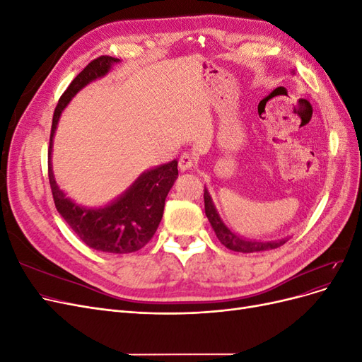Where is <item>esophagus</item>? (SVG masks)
<instances>
[{
  "label": "esophagus",
  "instance_id": "34e87169",
  "mask_svg": "<svg viewBox=\"0 0 362 362\" xmlns=\"http://www.w3.org/2000/svg\"><path fill=\"white\" fill-rule=\"evenodd\" d=\"M194 163H196V158L193 154H190V152H182L178 158V168L182 172H185V170L192 169L194 166Z\"/></svg>",
  "mask_w": 362,
  "mask_h": 362
}]
</instances>
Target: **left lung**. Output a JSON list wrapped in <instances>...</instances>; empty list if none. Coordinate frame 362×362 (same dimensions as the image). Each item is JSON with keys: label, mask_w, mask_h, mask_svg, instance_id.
<instances>
[{"label": "left lung", "mask_w": 362, "mask_h": 362, "mask_svg": "<svg viewBox=\"0 0 362 362\" xmlns=\"http://www.w3.org/2000/svg\"><path fill=\"white\" fill-rule=\"evenodd\" d=\"M204 202H205V214L210 221L214 233L225 247L234 252H243V254H250V252H259V250H269V249H275L284 245L287 240H281V242H257V240H246L235 235L231 229H228V226L222 222L221 216L217 214L216 206L210 198V193H208L206 189H204Z\"/></svg>", "instance_id": "8db88e82"}]
</instances>
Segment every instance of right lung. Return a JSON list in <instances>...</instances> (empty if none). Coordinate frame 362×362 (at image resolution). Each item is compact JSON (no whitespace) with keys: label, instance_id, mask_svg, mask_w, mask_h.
<instances>
[{"label":"right lung","instance_id":"1","mask_svg":"<svg viewBox=\"0 0 362 362\" xmlns=\"http://www.w3.org/2000/svg\"><path fill=\"white\" fill-rule=\"evenodd\" d=\"M117 62L119 59L110 56L92 60L60 96L51 125L48 177L57 211L83 243L110 254H129L144 247L156 234L163 217L164 201L175 180L178 178V161L173 160L140 175L139 180L117 201L96 210L83 208L66 198V194L56 184L51 169L52 137L63 108L69 104L76 92L90 81L104 76L110 71L112 64Z\"/></svg>","mask_w":362,"mask_h":362}]
</instances>
